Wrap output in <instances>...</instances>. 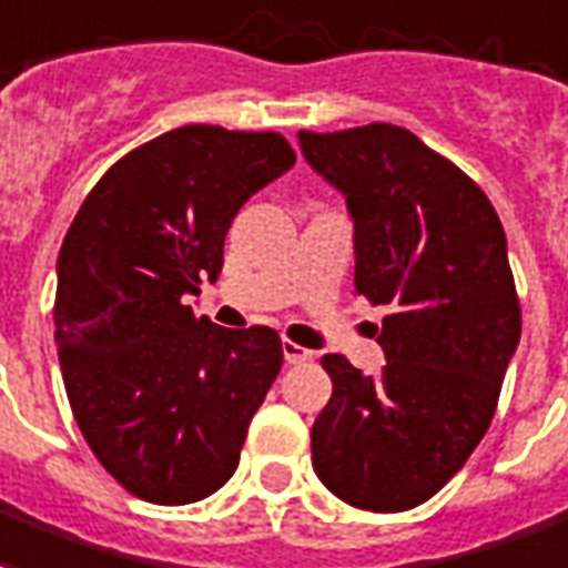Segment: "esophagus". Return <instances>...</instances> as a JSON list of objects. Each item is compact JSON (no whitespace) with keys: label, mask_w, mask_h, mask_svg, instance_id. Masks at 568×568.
Masks as SVG:
<instances>
[{"label":"esophagus","mask_w":568,"mask_h":568,"mask_svg":"<svg viewBox=\"0 0 568 568\" xmlns=\"http://www.w3.org/2000/svg\"><path fill=\"white\" fill-rule=\"evenodd\" d=\"M283 358H285V364H301V361L310 358V352H306L304 346H297V343H288V339H285Z\"/></svg>","instance_id":"1"}]
</instances>
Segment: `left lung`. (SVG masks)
<instances>
[{
	"label": "left lung",
	"instance_id": "1",
	"mask_svg": "<svg viewBox=\"0 0 568 568\" xmlns=\"http://www.w3.org/2000/svg\"><path fill=\"white\" fill-rule=\"evenodd\" d=\"M297 144L346 199L355 292L388 306L382 373L322 358L334 390L313 469L348 506L406 511L466 464L497 409L520 339L506 231L485 192L400 125L297 132Z\"/></svg>",
	"mask_w": 568,
	"mask_h": 568
}]
</instances>
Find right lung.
Listing matches in <instances>:
<instances>
[{
    "instance_id": "right-lung-1",
    "label": "right lung",
    "mask_w": 568,
    "mask_h": 568,
    "mask_svg": "<svg viewBox=\"0 0 568 568\" xmlns=\"http://www.w3.org/2000/svg\"><path fill=\"white\" fill-rule=\"evenodd\" d=\"M292 165L283 134L180 125L123 155L62 241L53 325L71 413L146 503L220 490L283 367L276 331L213 325L186 297L216 283L237 210Z\"/></svg>"
}]
</instances>
